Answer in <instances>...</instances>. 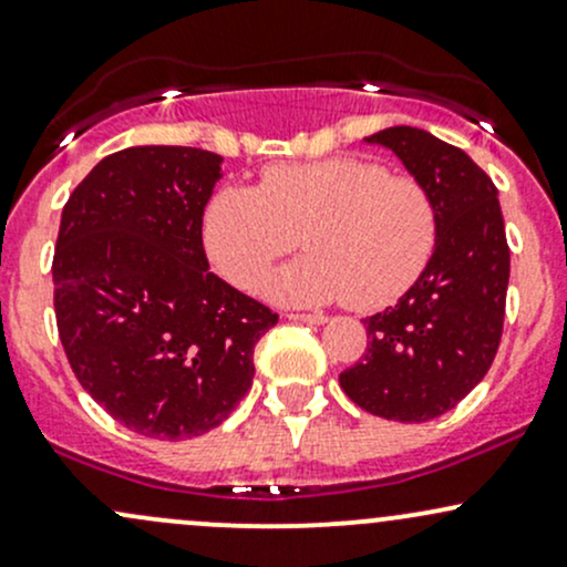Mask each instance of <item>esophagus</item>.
<instances>
[{"label":"esophagus","instance_id":"34e87169","mask_svg":"<svg viewBox=\"0 0 567 567\" xmlns=\"http://www.w3.org/2000/svg\"><path fill=\"white\" fill-rule=\"evenodd\" d=\"M289 321H302V324H324L327 316L324 313H286Z\"/></svg>","mask_w":567,"mask_h":567}]
</instances>
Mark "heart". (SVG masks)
Listing matches in <instances>:
<instances>
[{
	"label": "heart",
	"mask_w": 567,
	"mask_h": 567,
	"mask_svg": "<svg viewBox=\"0 0 567 567\" xmlns=\"http://www.w3.org/2000/svg\"><path fill=\"white\" fill-rule=\"evenodd\" d=\"M300 235L310 254L272 272L267 295L286 306L346 300L375 310L424 272L437 243V208L422 181L351 156L272 164L259 188H224L205 208L208 259L240 289H254Z\"/></svg>",
	"instance_id": "b5f03b06"
}]
</instances>
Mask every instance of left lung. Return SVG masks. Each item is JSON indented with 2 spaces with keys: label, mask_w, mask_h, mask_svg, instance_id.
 Returning a JSON list of instances; mask_svg holds the SVG:
<instances>
[{
  "label": "left lung",
  "mask_w": 567,
  "mask_h": 567,
  "mask_svg": "<svg viewBox=\"0 0 567 567\" xmlns=\"http://www.w3.org/2000/svg\"><path fill=\"white\" fill-rule=\"evenodd\" d=\"M430 188L437 243L398 306L364 319L368 351L340 373L359 408L394 422H430L484 379L503 334L511 251L497 188L465 151L416 126L364 137Z\"/></svg>",
  "instance_id": "8db88e82"
}]
</instances>
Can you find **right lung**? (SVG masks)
<instances>
[{"mask_svg": "<svg viewBox=\"0 0 567 567\" xmlns=\"http://www.w3.org/2000/svg\"><path fill=\"white\" fill-rule=\"evenodd\" d=\"M221 156L135 145L105 156L62 210L59 338L81 386L124 427L184 441L224 422L278 313L208 270L203 213Z\"/></svg>", "mask_w": 567, "mask_h": 567, "instance_id": "obj_1", "label": "right lung"}]
</instances>
